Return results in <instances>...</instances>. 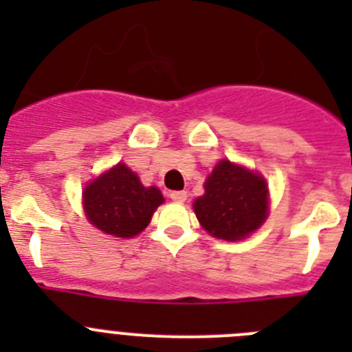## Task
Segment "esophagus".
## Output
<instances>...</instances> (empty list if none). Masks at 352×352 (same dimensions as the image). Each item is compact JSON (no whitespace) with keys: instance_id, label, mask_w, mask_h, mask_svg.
<instances>
[{"instance_id":"esophagus-1","label":"esophagus","mask_w":352,"mask_h":352,"mask_svg":"<svg viewBox=\"0 0 352 352\" xmlns=\"http://www.w3.org/2000/svg\"><path fill=\"white\" fill-rule=\"evenodd\" d=\"M169 197L173 199V201H176V203H185L186 192L185 190H174V192H170Z\"/></svg>"}]
</instances>
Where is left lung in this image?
<instances>
[{
    "mask_svg": "<svg viewBox=\"0 0 352 352\" xmlns=\"http://www.w3.org/2000/svg\"><path fill=\"white\" fill-rule=\"evenodd\" d=\"M199 223L213 238L239 241L268 219V185L261 174L220 160L204 182V195L194 201Z\"/></svg>",
    "mask_w": 352,
    "mask_h": 352,
    "instance_id": "8db88e82",
    "label": "left lung"
}]
</instances>
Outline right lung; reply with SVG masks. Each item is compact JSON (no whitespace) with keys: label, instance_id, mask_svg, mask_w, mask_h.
<instances>
[{"label":"right lung","instance_id":"1","mask_svg":"<svg viewBox=\"0 0 352 352\" xmlns=\"http://www.w3.org/2000/svg\"><path fill=\"white\" fill-rule=\"evenodd\" d=\"M164 203L157 186H144L125 164H116L86 185L82 204L89 222L116 238H133L146 229Z\"/></svg>","mask_w":352,"mask_h":352}]
</instances>
